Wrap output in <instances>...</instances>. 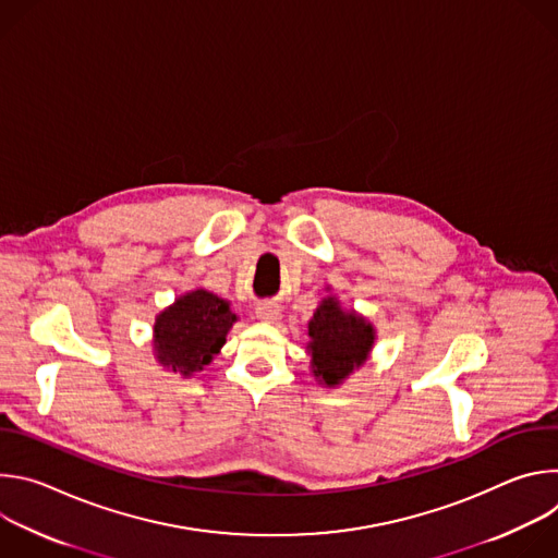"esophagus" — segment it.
Listing matches in <instances>:
<instances>
[{"label":"esophagus","mask_w":558,"mask_h":558,"mask_svg":"<svg viewBox=\"0 0 558 558\" xmlns=\"http://www.w3.org/2000/svg\"><path fill=\"white\" fill-rule=\"evenodd\" d=\"M278 317H280V306L276 302H263L256 306V320L274 325L278 323Z\"/></svg>","instance_id":"esophagus-1"}]
</instances>
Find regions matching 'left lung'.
<instances>
[{"mask_svg":"<svg viewBox=\"0 0 558 558\" xmlns=\"http://www.w3.org/2000/svg\"><path fill=\"white\" fill-rule=\"evenodd\" d=\"M306 336L311 373L325 388H338L360 371L377 340L368 317L355 308H344L338 295H327L317 304L306 325Z\"/></svg>","mask_w":558,"mask_h":558,"instance_id":"1","label":"left lung"}]
</instances>
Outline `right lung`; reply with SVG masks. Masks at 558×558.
<instances>
[{"instance_id": "right-lung-1", "label": "right lung", "mask_w": 558, "mask_h": 558, "mask_svg": "<svg viewBox=\"0 0 558 558\" xmlns=\"http://www.w3.org/2000/svg\"><path fill=\"white\" fill-rule=\"evenodd\" d=\"M235 320L229 300L203 287L192 289L156 315L154 360L187 379L214 362Z\"/></svg>"}]
</instances>
